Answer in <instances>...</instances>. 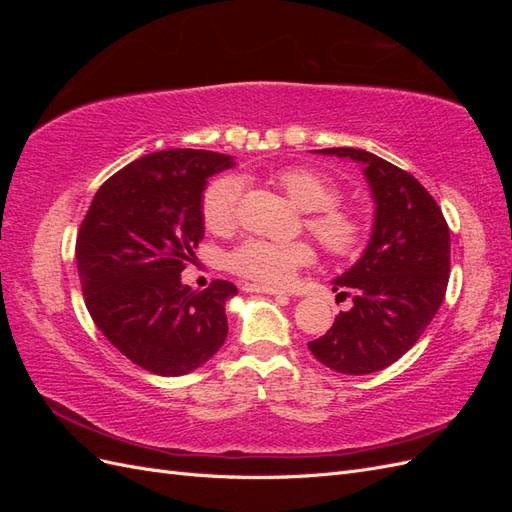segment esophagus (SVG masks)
I'll return each mask as SVG.
<instances>
[{
    "label": "esophagus",
    "instance_id": "34e87169",
    "mask_svg": "<svg viewBox=\"0 0 512 512\" xmlns=\"http://www.w3.org/2000/svg\"><path fill=\"white\" fill-rule=\"evenodd\" d=\"M243 290H247V292H262V294H273V297H288L286 290L271 288V286H260V284H245Z\"/></svg>",
    "mask_w": 512,
    "mask_h": 512
}]
</instances>
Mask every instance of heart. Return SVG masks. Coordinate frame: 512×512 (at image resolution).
<instances>
[{
    "label": "heart",
    "instance_id": "obj_1",
    "mask_svg": "<svg viewBox=\"0 0 512 512\" xmlns=\"http://www.w3.org/2000/svg\"><path fill=\"white\" fill-rule=\"evenodd\" d=\"M275 181L294 205L309 211L307 228L335 256H350L363 243V226L354 213L337 207L339 185L309 166H286L275 173ZM241 196L237 177L215 179L203 196V220L211 230H224L235 222ZM314 260V250L303 241L273 243L247 239L230 252L228 267L245 280L265 286L288 284L297 269Z\"/></svg>",
    "mask_w": 512,
    "mask_h": 512
}]
</instances>
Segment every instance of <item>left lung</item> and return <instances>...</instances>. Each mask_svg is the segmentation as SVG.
Here are the masks:
<instances>
[{
	"label": "left lung",
	"instance_id": "8db88e82",
	"mask_svg": "<svg viewBox=\"0 0 512 512\" xmlns=\"http://www.w3.org/2000/svg\"><path fill=\"white\" fill-rule=\"evenodd\" d=\"M316 153L363 164L376 209L363 256L333 280L342 297L352 292V307L307 346L339 374H374L401 359L438 314L451 271V235L436 200L406 170L363 149Z\"/></svg>",
	"mask_w": 512,
	"mask_h": 512
}]
</instances>
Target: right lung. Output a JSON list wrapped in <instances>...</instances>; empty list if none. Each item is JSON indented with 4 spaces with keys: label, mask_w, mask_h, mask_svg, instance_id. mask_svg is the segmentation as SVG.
<instances>
[{
    "label": "right lung",
    "mask_w": 512,
    "mask_h": 512,
    "mask_svg": "<svg viewBox=\"0 0 512 512\" xmlns=\"http://www.w3.org/2000/svg\"><path fill=\"white\" fill-rule=\"evenodd\" d=\"M232 166L203 149L147 153L102 183L81 224L76 265L89 314L151 374H190L226 339V301L237 286L215 280L198 292L181 271L205 235L207 179Z\"/></svg>",
    "instance_id": "right-lung-1"
}]
</instances>
